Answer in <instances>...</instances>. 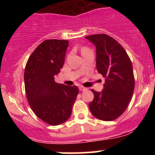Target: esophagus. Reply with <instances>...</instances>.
Returning a JSON list of instances; mask_svg holds the SVG:
<instances>
[{
	"label": "esophagus",
	"mask_w": 155,
	"mask_h": 155,
	"mask_svg": "<svg viewBox=\"0 0 155 155\" xmlns=\"http://www.w3.org/2000/svg\"><path fill=\"white\" fill-rule=\"evenodd\" d=\"M79 91H85L86 90V87H83V86H79Z\"/></svg>",
	"instance_id": "obj_1"
}]
</instances>
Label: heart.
Segmentation results:
<instances>
[{
    "label": "heart",
    "mask_w": 155,
    "mask_h": 155,
    "mask_svg": "<svg viewBox=\"0 0 155 155\" xmlns=\"http://www.w3.org/2000/svg\"><path fill=\"white\" fill-rule=\"evenodd\" d=\"M87 50H88V49H87V48H82V51H87Z\"/></svg>",
    "instance_id": "b5f03b06"
}]
</instances>
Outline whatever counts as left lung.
<instances>
[{
  "label": "left lung",
  "mask_w": 155,
  "mask_h": 155,
  "mask_svg": "<svg viewBox=\"0 0 155 155\" xmlns=\"http://www.w3.org/2000/svg\"><path fill=\"white\" fill-rule=\"evenodd\" d=\"M96 46V65L98 73L105 78L104 89L94 93L89 104L91 112L103 121H113L124 113L134 94L133 65L124 48L107 34L85 37Z\"/></svg>",
  "instance_id": "obj_1"
}]
</instances>
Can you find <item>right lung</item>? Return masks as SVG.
<instances>
[{
    "instance_id": "right-lung-1",
    "label": "right lung",
    "mask_w": 155,
    "mask_h": 155,
    "mask_svg": "<svg viewBox=\"0 0 155 155\" xmlns=\"http://www.w3.org/2000/svg\"><path fill=\"white\" fill-rule=\"evenodd\" d=\"M68 40H47L33 51L24 73L25 87L29 105L35 115L50 125H58L71 115L77 86L54 82L64 63Z\"/></svg>"
}]
</instances>
